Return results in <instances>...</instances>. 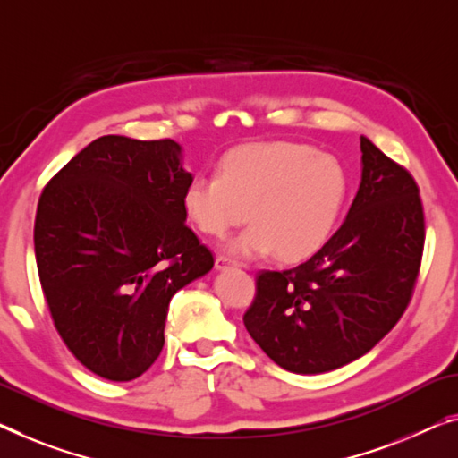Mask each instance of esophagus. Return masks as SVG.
<instances>
[{"instance_id":"obj_1","label":"esophagus","mask_w":458,"mask_h":458,"mask_svg":"<svg viewBox=\"0 0 458 458\" xmlns=\"http://www.w3.org/2000/svg\"><path fill=\"white\" fill-rule=\"evenodd\" d=\"M234 261H232L230 257H224V255H217L216 257V269H228V267H234Z\"/></svg>"}]
</instances>
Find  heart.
I'll return each instance as SVG.
<instances>
[{
    "label": "heart",
    "mask_w": 458,
    "mask_h": 458,
    "mask_svg": "<svg viewBox=\"0 0 458 458\" xmlns=\"http://www.w3.org/2000/svg\"><path fill=\"white\" fill-rule=\"evenodd\" d=\"M350 195V176L331 154L298 141H255L232 148L217 176L197 174L182 193V209L203 234L224 238L252 226L230 242L238 257L276 252L302 261L323 249Z\"/></svg>",
    "instance_id": "1"
}]
</instances>
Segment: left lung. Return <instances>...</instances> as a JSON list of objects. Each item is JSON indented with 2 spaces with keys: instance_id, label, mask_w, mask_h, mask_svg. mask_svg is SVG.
Returning a JSON list of instances; mask_svg holds the SVG:
<instances>
[{
  "instance_id": "left-lung-1",
  "label": "left lung",
  "mask_w": 458,
  "mask_h": 458,
  "mask_svg": "<svg viewBox=\"0 0 458 458\" xmlns=\"http://www.w3.org/2000/svg\"><path fill=\"white\" fill-rule=\"evenodd\" d=\"M361 182L345 222L309 261L261 271L244 327L296 374L341 368L372 350L403 317L426 241L418 182L360 138Z\"/></svg>"
}]
</instances>
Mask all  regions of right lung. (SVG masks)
Here are the masks:
<instances>
[{
	"instance_id": "add662e5",
	"label": "right lung",
	"mask_w": 458,
	"mask_h": 458,
	"mask_svg": "<svg viewBox=\"0 0 458 458\" xmlns=\"http://www.w3.org/2000/svg\"><path fill=\"white\" fill-rule=\"evenodd\" d=\"M173 140L102 135L47 182L34 255L53 325L98 377H141L164 345L168 304L214 267L185 220L191 173Z\"/></svg>"
}]
</instances>
